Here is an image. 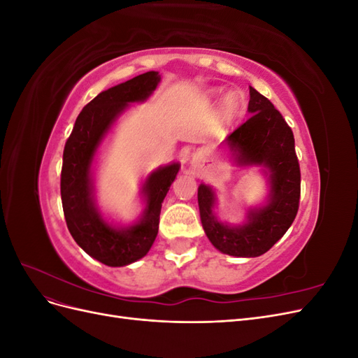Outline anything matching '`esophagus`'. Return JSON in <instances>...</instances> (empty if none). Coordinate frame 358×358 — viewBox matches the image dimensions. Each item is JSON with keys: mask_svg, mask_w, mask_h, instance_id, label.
<instances>
[{"mask_svg": "<svg viewBox=\"0 0 358 358\" xmlns=\"http://www.w3.org/2000/svg\"><path fill=\"white\" fill-rule=\"evenodd\" d=\"M197 155H199V154H196V155H194V158H192V159H197Z\"/></svg>", "mask_w": 358, "mask_h": 358, "instance_id": "esophagus-1", "label": "esophagus"}]
</instances>
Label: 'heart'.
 I'll list each match as a JSON object with an SVG mask.
<instances>
[{
  "mask_svg": "<svg viewBox=\"0 0 358 358\" xmlns=\"http://www.w3.org/2000/svg\"><path fill=\"white\" fill-rule=\"evenodd\" d=\"M215 95H218V92H215ZM242 107V96L237 91H233L230 94L225 95V99L222 101V117L225 121H231L237 116V113L241 112Z\"/></svg>",
  "mask_w": 358,
  "mask_h": 358,
  "instance_id": "1",
  "label": "heart"
}]
</instances>
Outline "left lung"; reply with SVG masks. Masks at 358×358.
<instances>
[{
	"mask_svg": "<svg viewBox=\"0 0 358 358\" xmlns=\"http://www.w3.org/2000/svg\"><path fill=\"white\" fill-rule=\"evenodd\" d=\"M249 95L251 117L227 136L222 145L230 148L239 166L266 169L270 185L267 203L249 209L245 224L231 227L216 220V197L210 187L201 183L197 194L206 236L218 251L233 257L267 252L291 227L300 201V166L291 128L275 106L252 86H249Z\"/></svg>",
	"mask_w": 358,
	"mask_h": 358,
	"instance_id": "8db88e82",
	"label": "left lung"
}]
</instances>
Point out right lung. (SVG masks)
I'll return each instance as SVG.
<instances>
[{
    "label": "right lung",
    "mask_w": 358,
    "mask_h": 358,
    "mask_svg": "<svg viewBox=\"0 0 358 358\" xmlns=\"http://www.w3.org/2000/svg\"><path fill=\"white\" fill-rule=\"evenodd\" d=\"M159 80L158 71H148L100 92L79 113L64 148L61 200L69 231L86 254L110 267L128 266L149 252L158 234L162 200L180 164L171 162L150 173L142 188L146 201L142 216L133 225L115 227L103 218L95 204L92 161L128 104L146 101Z\"/></svg>",
    "instance_id": "1"
}]
</instances>
